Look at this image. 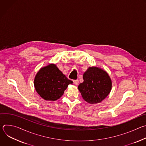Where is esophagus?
<instances>
[{
  "mask_svg": "<svg viewBox=\"0 0 146 146\" xmlns=\"http://www.w3.org/2000/svg\"><path fill=\"white\" fill-rule=\"evenodd\" d=\"M73 82H74V84L75 85L77 86V85L78 84L79 81H78V80H73Z\"/></svg>",
  "mask_w": 146,
  "mask_h": 146,
  "instance_id": "1",
  "label": "esophagus"
}]
</instances>
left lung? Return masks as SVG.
Listing matches in <instances>:
<instances>
[{"label":"left lung","instance_id":"obj_1","mask_svg":"<svg viewBox=\"0 0 146 146\" xmlns=\"http://www.w3.org/2000/svg\"><path fill=\"white\" fill-rule=\"evenodd\" d=\"M84 81L78 88L82 97L91 104L101 102L109 94L111 81L108 74L97 67L89 68L83 75Z\"/></svg>","mask_w":146,"mask_h":146}]
</instances>
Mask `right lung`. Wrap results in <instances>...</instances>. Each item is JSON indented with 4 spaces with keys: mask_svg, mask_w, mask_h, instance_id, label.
<instances>
[{
    "mask_svg": "<svg viewBox=\"0 0 146 146\" xmlns=\"http://www.w3.org/2000/svg\"><path fill=\"white\" fill-rule=\"evenodd\" d=\"M73 81L54 64L41 68L37 73L34 85L38 95L46 100H56L64 94L69 84Z\"/></svg>",
    "mask_w": 146,
    "mask_h": 146,
    "instance_id": "add662e5",
    "label": "right lung"
}]
</instances>
